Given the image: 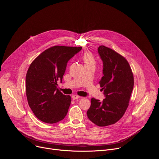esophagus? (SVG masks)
<instances>
[{
  "label": "esophagus",
  "mask_w": 159,
  "mask_h": 159,
  "mask_svg": "<svg viewBox=\"0 0 159 159\" xmlns=\"http://www.w3.org/2000/svg\"><path fill=\"white\" fill-rule=\"evenodd\" d=\"M80 96H79V95H72V98H73V99H79V98H80Z\"/></svg>",
  "instance_id": "34e87169"
}]
</instances>
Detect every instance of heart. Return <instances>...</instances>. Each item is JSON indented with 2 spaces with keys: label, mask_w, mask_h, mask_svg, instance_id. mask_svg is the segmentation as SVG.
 <instances>
[{
  "label": "heart",
  "mask_w": 159,
  "mask_h": 159,
  "mask_svg": "<svg viewBox=\"0 0 159 159\" xmlns=\"http://www.w3.org/2000/svg\"><path fill=\"white\" fill-rule=\"evenodd\" d=\"M82 60L85 66H95V58L93 55L89 52H85L82 56Z\"/></svg>",
  "instance_id": "obj_1"
}]
</instances>
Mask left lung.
Listing matches in <instances>:
<instances>
[{"instance_id":"1","label":"left lung","mask_w":159,"mask_h":159,"mask_svg":"<svg viewBox=\"0 0 159 159\" xmlns=\"http://www.w3.org/2000/svg\"><path fill=\"white\" fill-rule=\"evenodd\" d=\"M103 63V76L99 81L105 99L92 98L87 111L89 120L99 127L116 123L125 114L134 86V77L127 60L104 45L98 48Z\"/></svg>"}]
</instances>
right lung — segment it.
I'll return each mask as SVG.
<instances>
[{
	"label": "right lung",
	"instance_id": "1",
	"mask_svg": "<svg viewBox=\"0 0 159 159\" xmlns=\"http://www.w3.org/2000/svg\"><path fill=\"white\" fill-rule=\"evenodd\" d=\"M82 47L53 46L41 53L31 63L26 75L29 105L39 120L55 123L67 115L71 99L57 88L62 81L67 61Z\"/></svg>",
	"mask_w": 159,
	"mask_h": 159
}]
</instances>
